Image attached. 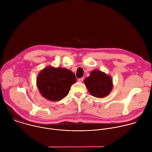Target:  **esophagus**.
I'll return each mask as SVG.
<instances>
[{
  "label": "esophagus",
  "instance_id": "esophagus-1",
  "mask_svg": "<svg viewBox=\"0 0 152 152\" xmlns=\"http://www.w3.org/2000/svg\"><path fill=\"white\" fill-rule=\"evenodd\" d=\"M78 81H79V82H82L83 81V77H82V78L79 79H78Z\"/></svg>",
  "mask_w": 152,
  "mask_h": 152
}]
</instances>
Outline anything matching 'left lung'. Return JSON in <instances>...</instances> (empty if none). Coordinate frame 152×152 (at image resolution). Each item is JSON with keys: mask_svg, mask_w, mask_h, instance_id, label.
<instances>
[{"mask_svg": "<svg viewBox=\"0 0 152 152\" xmlns=\"http://www.w3.org/2000/svg\"><path fill=\"white\" fill-rule=\"evenodd\" d=\"M89 93L96 98H104L108 95L113 88L112 77L98 70H94L90 76L84 80Z\"/></svg>", "mask_w": 152, "mask_h": 152, "instance_id": "8db88e82", "label": "left lung"}]
</instances>
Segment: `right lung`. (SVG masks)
Masks as SVG:
<instances>
[{"instance_id": "add662e5", "label": "right lung", "mask_w": 152, "mask_h": 152, "mask_svg": "<svg viewBox=\"0 0 152 152\" xmlns=\"http://www.w3.org/2000/svg\"><path fill=\"white\" fill-rule=\"evenodd\" d=\"M76 82L75 75L70 70L50 66L39 72L37 86L45 99L58 101L68 95L71 86Z\"/></svg>"}]
</instances>
